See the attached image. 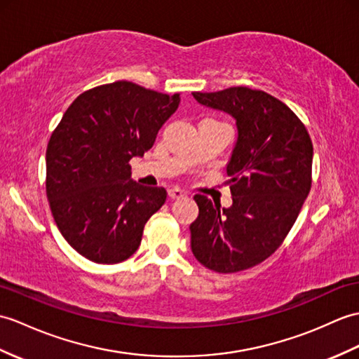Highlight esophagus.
<instances>
[{
  "mask_svg": "<svg viewBox=\"0 0 359 359\" xmlns=\"http://www.w3.org/2000/svg\"><path fill=\"white\" fill-rule=\"evenodd\" d=\"M168 196L174 200H179V198L187 197V193L180 188H171V189H168Z\"/></svg>",
  "mask_w": 359,
  "mask_h": 359,
  "instance_id": "esophagus-1",
  "label": "esophagus"
}]
</instances>
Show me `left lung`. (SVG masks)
<instances>
[{"label":"left lung","instance_id":"obj_1","mask_svg":"<svg viewBox=\"0 0 359 359\" xmlns=\"http://www.w3.org/2000/svg\"><path fill=\"white\" fill-rule=\"evenodd\" d=\"M193 96L232 116L237 140L226 165L232 205L194 196L191 251L211 271H245L277 251L294 226L312 185V140L295 113L262 90L231 87Z\"/></svg>","mask_w":359,"mask_h":359}]
</instances>
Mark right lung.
Masks as SVG:
<instances>
[{
  "label": "right lung",
  "mask_w": 359,
  "mask_h": 359,
  "mask_svg": "<svg viewBox=\"0 0 359 359\" xmlns=\"http://www.w3.org/2000/svg\"><path fill=\"white\" fill-rule=\"evenodd\" d=\"M180 104L128 81L84 91L67 108L46 153V191L57 229L90 262L114 264L137 251L165 188L131 179L133 157L153 147Z\"/></svg>",
  "instance_id": "obj_1"
}]
</instances>
